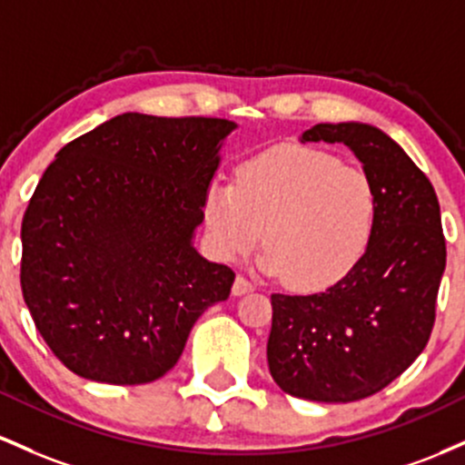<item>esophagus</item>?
<instances>
[{"instance_id": "esophagus-1", "label": "esophagus", "mask_w": 465, "mask_h": 465, "mask_svg": "<svg viewBox=\"0 0 465 465\" xmlns=\"http://www.w3.org/2000/svg\"><path fill=\"white\" fill-rule=\"evenodd\" d=\"M254 290V285L250 283L248 279H243V276H237V279H234V283H232V294L234 296H243V294H248V292H252Z\"/></svg>"}]
</instances>
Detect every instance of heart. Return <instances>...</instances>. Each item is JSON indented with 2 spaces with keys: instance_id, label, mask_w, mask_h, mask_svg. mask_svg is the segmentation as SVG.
<instances>
[{
  "instance_id": "1",
  "label": "heart",
  "mask_w": 465,
  "mask_h": 465,
  "mask_svg": "<svg viewBox=\"0 0 465 465\" xmlns=\"http://www.w3.org/2000/svg\"><path fill=\"white\" fill-rule=\"evenodd\" d=\"M378 191L358 166L312 147H276L213 182L204 223L219 257L237 259L261 242L259 265L294 290L331 288L367 254L378 226Z\"/></svg>"
}]
</instances>
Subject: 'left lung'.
<instances>
[{
    "instance_id": "left-lung-1",
    "label": "left lung",
    "mask_w": 465,
    "mask_h": 465,
    "mask_svg": "<svg viewBox=\"0 0 465 465\" xmlns=\"http://www.w3.org/2000/svg\"><path fill=\"white\" fill-rule=\"evenodd\" d=\"M305 143L351 149L378 191V226L367 254L318 294H272L268 367L285 393L356 401L401 375L429 342L446 270L440 202L429 177L373 124L321 123Z\"/></svg>"
}]
</instances>
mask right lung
Returning a JSON list of instances; mask_svg holds the SVG:
<instances>
[{
  "label": "right lung",
  "mask_w": 465,
  "mask_h": 465,
  "mask_svg": "<svg viewBox=\"0 0 465 465\" xmlns=\"http://www.w3.org/2000/svg\"><path fill=\"white\" fill-rule=\"evenodd\" d=\"M237 123L120 114L72 140L22 223V292L70 371L147 384L175 367L234 272L193 246Z\"/></svg>",
  "instance_id": "1"
}]
</instances>
